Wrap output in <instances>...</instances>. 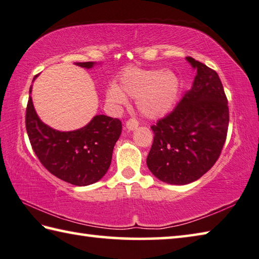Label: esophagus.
<instances>
[{"instance_id":"obj_1","label":"esophagus","mask_w":259,"mask_h":259,"mask_svg":"<svg viewBox=\"0 0 259 259\" xmlns=\"http://www.w3.org/2000/svg\"><path fill=\"white\" fill-rule=\"evenodd\" d=\"M139 126V121L136 120L135 118H131L127 121H126V128L128 131H133Z\"/></svg>"}]
</instances>
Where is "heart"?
<instances>
[{
    "mask_svg": "<svg viewBox=\"0 0 259 259\" xmlns=\"http://www.w3.org/2000/svg\"><path fill=\"white\" fill-rule=\"evenodd\" d=\"M178 92L179 79L172 71L128 69L120 76L119 87H109L107 98L116 105L125 104V95L136 98L141 113L154 118L171 109Z\"/></svg>",
    "mask_w": 259,
    "mask_h": 259,
    "instance_id": "b5f03b06",
    "label": "heart"
}]
</instances>
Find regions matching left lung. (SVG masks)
Here are the masks:
<instances>
[{"mask_svg":"<svg viewBox=\"0 0 259 259\" xmlns=\"http://www.w3.org/2000/svg\"><path fill=\"white\" fill-rule=\"evenodd\" d=\"M192 89L176 108L151 126L154 138L146 158L150 171L171 185L193 183L217 162L226 142L229 108L218 73L192 57Z\"/></svg>","mask_w":259,"mask_h":259,"instance_id":"1","label":"left lung"}]
</instances>
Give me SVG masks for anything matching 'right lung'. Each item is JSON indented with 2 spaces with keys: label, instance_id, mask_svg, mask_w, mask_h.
<instances>
[{
  "label": "right lung",
  "instance_id": "1",
  "mask_svg": "<svg viewBox=\"0 0 259 259\" xmlns=\"http://www.w3.org/2000/svg\"><path fill=\"white\" fill-rule=\"evenodd\" d=\"M75 64L91 69L96 63ZM26 128L33 152L48 171L75 186H88L100 180L109 169L114 146L121 133V121L97 115L84 127L61 132L42 123L29 97Z\"/></svg>",
  "mask_w": 259,
  "mask_h": 259
}]
</instances>
